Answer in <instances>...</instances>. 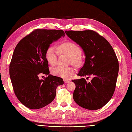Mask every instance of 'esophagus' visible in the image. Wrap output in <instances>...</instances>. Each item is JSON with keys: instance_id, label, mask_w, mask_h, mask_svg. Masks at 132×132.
I'll return each instance as SVG.
<instances>
[{"instance_id": "34e87169", "label": "esophagus", "mask_w": 132, "mask_h": 132, "mask_svg": "<svg viewBox=\"0 0 132 132\" xmlns=\"http://www.w3.org/2000/svg\"><path fill=\"white\" fill-rule=\"evenodd\" d=\"M69 81H70V80H67V79H64V83H68V82H69Z\"/></svg>"}]
</instances>
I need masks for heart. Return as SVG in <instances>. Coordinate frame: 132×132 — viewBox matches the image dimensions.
I'll list each match as a JSON object with an SVG mask.
<instances>
[{"instance_id": "heart-1", "label": "heart", "mask_w": 132, "mask_h": 132, "mask_svg": "<svg viewBox=\"0 0 132 132\" xmlns=\"http://www.w3.org/2000/svg\"><path fill=\"white\" fill-rule=\"evenodd\" d=\"M58 50L61 53L69 55L71 58V62L74 64L78 65L81 62V57L80 56L81 51L80 47L73 42H66L60 45ZM58 48L53 45L50 46L46 50L45 57L50 64L54 65L57 61ZM74 69L71 67L58 66L53 68L52 73L57 76L61 77L64 79H68L71 78L74 73Z\"/></svg>"}]
</instances>
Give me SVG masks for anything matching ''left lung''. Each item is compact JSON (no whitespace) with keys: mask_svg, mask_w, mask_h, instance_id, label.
<instances>
[{"mask_svg":"<svg viewBox=\"0 0 132 132\" xmlns=\"http://www.w3.org/2000/svg\"><path fill=\"white\" fill-rule=\"evenodd\" d=\"M68 37L82 48L85 62L78 75L92 77L73 80L76 88L73 99L79 106L90 110L106 104L115 90L119 73V61L111 45L95 31L65 30Z\"/></svg>","mask_w":132,"mask_h":132,"instance_id":"left-lung-1","label":"left lung"}]
</instances>
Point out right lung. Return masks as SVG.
I'll list each match as a JSON object with an SVG mask.
<instances>
[{
  "label": "right lung",
  "mask_w": 132,
  "mask_h": 132,
  "mask_svg": "<svg viewBox=\"0 0 132 132\" xmlns=\"http://www.w3.org/2000/svg\"><path fill=\"white\" fill-rule=\"evenodd\" d=\"M64 35L62 30L35 29L16 45L9 73L16 96L28 108L38 109L48 105L55 98L57 87L64 84L62 78L49 74L45 53L52 42ZM41 74L48 77L40 79Z\"/></svg>",
  "instance_id": "add662e5"
}]
</instances>
